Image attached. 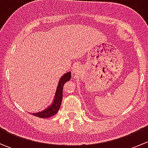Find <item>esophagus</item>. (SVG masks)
<instances>
[{"instance_id":"obj_1","label":"esophagus","mask_w":148,"mask_h":148,"mask_svg":"<svg viewBox=\"0 0 148 148\" xmlns=\"http://www.w3.org/2000/svg\"><path fill=\"white\" fill-rule=\"evenodd\" d=\"M78 67H74V69H73V73H74V74H76L77 72H78Z\"/></svg>"}]
</instances>
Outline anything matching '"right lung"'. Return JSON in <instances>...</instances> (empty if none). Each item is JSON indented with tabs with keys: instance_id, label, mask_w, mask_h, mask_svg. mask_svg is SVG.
<instances>
[{
	"instance_id": "right-lung-1",
	"label": "right lung",
	"mask_w": 148,
	"mask_h": 148,
	"mask_svg": "<svg viewBox=\"0 0 148 148\" xmlns=\"http://www.w3.org/2000/svg\"><path fill=\"white\" fill-rule=\"evenodd\" d=\"M70 79H71V72L70 71L64 74L59 80V84H58L57 89H56V93H55L54 99H53L51 104L49 107L45 109L44 111L37 113H33L32 114H34V116H36V117H41V118H48V117H50L56 114L59 111V108H60L61 104H62V97H63L64 85L66 82L69 81Z\"/></svg>"
}]
</instances>
